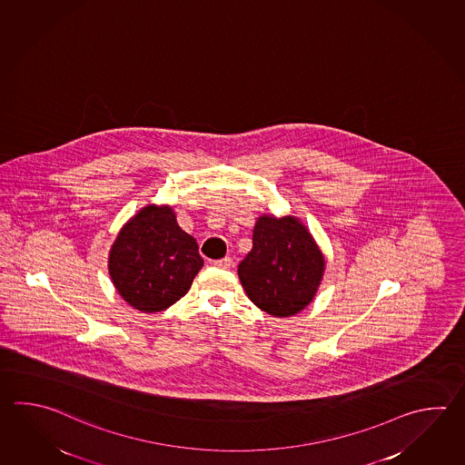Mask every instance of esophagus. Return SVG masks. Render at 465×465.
Returning <instances> with one entry per match:
<instances>
[{"instance_id":"obj_1","label":"esophagus","mask_w":465,"mask_h":465,"mask_svg":"<svg viewBox=\"0 0 465 465\" xmlns=\"http://www.w3.org/2000/svg\"><path fill=\"white\" fill-rule=\"evenodd\" d=\"M232 263H233V262H232L230 256H225V258H220V260L213 262V265L217 266V268H230Z\"/></svg>"}]
</instances>
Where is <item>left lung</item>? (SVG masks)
Wrapping results in <instances>:
<instances>
[{
    "label": "left lung",
    "instance_id": "left-lung-1",
    "mask_svg": "<svg viewBox=\"0 0 465 465\" xmlns=\"http://www.w3.org/2000/svg\"><path fill=\"white\" fill-rule=\"evenodd\" d=\"M324 260L310 232L296 218H258L253 248L238 265L248 298L268 314L286 318L313 300Z\"/></svg>",
    "mask_w": 465,
    "mask_h": 465
}]
</instances>
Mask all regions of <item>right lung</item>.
Listing matches in <instances>:
<instances>
[{
    "label": "right lung",
    "instance_id": "right-lung-1",
    "mask_svg": "<svg viewBox=\"0 0 465 465\" xmlns=\"http://www.w3.org/2000/svg\"><path fill=\"white\" fill-rule=\"evenodd\" d=\"M203 265L195 238L175 222L171 207H143L124 225L109 255L119 294L135 310L155 313L179 302Z\"/></svg>",
    "mask_w": 465,
    "mask_h": 465
}]
</instances>
